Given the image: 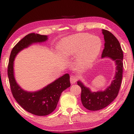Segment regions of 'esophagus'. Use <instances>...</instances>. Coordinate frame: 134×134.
Listing matches in <instances>:
<instances>
[{
    "instance_id": "esophagus-1",
    "label": "esophagus",
    "mask_w": 134,
    "mask_h": 134,
    "mask_svg": "<svg viewBox=\"0 0 134 134\" xmlns=\"http://www.w3.org/2000/svg\"><path fill=\"white\" fill-rule=\"evenodd\" d=\"M77 80V77L76 76L72 75L70 77V82L71 84H74L76 82Z\"/></svg>"
}]
</instances>
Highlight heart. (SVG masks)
<instances>
[{
    "instance_id": "1",
    "label": "heart",
    "mask_w": 134,
    "mask_h": 134,
    "mask_svg": "<svg viewBox=\"0 0 134 134\" xmlns=\"http://www.w3.org/2000/svg\"><path fill=\"white\" fill-rule=\"evenodd\" d=\"M65 57L79 54L80 62L90 64L94 62L100 52L102 41L98 36L80 33L65 39L60 43Z\"/></svg>"
}]
</instances>
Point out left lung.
<instances>
[{
	"mask_svg": "<svg viewBox=\"0 0 134 134\" xmlns=\"http://www.w3.org/2000/svg\"><path fill=\"white\" fill-rule=\"evenodd\" d=\"M104 39V48L102 58H111L115 62L116 74L110 86L103 91L91 92L88 88L78 81L77 85L81 88V101L87 109L97 111L107 107L113 102L119 93L123 74V54L120 43L113 34L105 30H102Z\"/></svg>",
	"mask_w": 134,
	"mask_h": 134,
	"instance_id": "1",
	"label": "left lung"
}]
</instances>
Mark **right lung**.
<instances>
[{
	"label": "right lung",
	"instance_id": "add662e5",
	"mask_svg": "<svg viewBox=\"0 0 134 134\" xmlns=\"http://www.w3.org/2000/svg\"><path fill=\"white\" fill-rule=\"evenodd\" d=\"M47 39L46 35L35 33L28 34L12 48L8 65L7 74L14 98L23 109L38 116L47 115L55 110L62 92L71 86L69 74H64L38 91L27 92L21 89L15 79L14 61L21 50L34 43L43 42Z\"/></svg>",
	"mask_w": 134,
	"mask_h": 134
}]
</instances>
